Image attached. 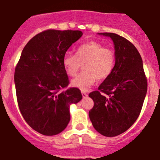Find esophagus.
Returning <instances> with one entry per match:
<instances>
[{"label": "esophagus", "mask_w": 160, "mask_h": 160, "mask_svg": "<svg viewBox=\"0 0 160 160\" xmlns=\"http://www.w3.org/2000/svg\"><path fill=\"white\" fill-rule=\"evenodd\" d=\"M81 94H82V95H83V98L88 97V94H87V93L85 92V91H82Z\"/></svg>", "instance_id": "esophagus-1"}]
</instances>
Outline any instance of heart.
Masks as SVG:
<instances>
[{
    "label": "heart",
    "mask_w": 160,
    "mask_h": 160,
    "mask_svg": "<svg viewBox=\"0 0 160 160\" xmlns=\"http://www.w3.org/2000/svg\"><path fill=\"white\" fill-rule=\"evenodd\" d=\"M115 54L101 43L90 41L79 46L76 55L65 54L62 66L66 73L73 77L83 65V70L71 80V85L81 91H88L96 80L106 79L115 65Z\"/></svg>",
    "instance_id": "1"
}]
</instances>
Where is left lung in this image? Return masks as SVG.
Returning a JSON list of instances; mask_svg holds the SVG:
<instances>
[{
    "instance_id": "1",
    "label": "left lung",
    "mask_w": 160,
    "mask_h": 160,
    "mask_svg": "<svg viewBox=\"0 0 160 160\" xmlns=\"http://www.w3.org/2000/svg\"><path fill=\"white\" fill-rule=\"evenodd\" d=\"M98 33L113 41L116 62L98 90L89 94L94 101L89 117L98 132L115 137L129 129L139 116L148 83L142 57L134 44L113 32Z\"/></svg>"
}]
</instances>
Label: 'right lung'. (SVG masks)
Wrapping results in <instances>:
<instances>
[{"instance_id":"right-lung-1","label":"right lung","mask_w":160,"mask_h":160,"mask_svg":"<svg viewBox=\"0 0 160 160\" xmlns=\"http://www.w3.org/2000/svg\"><path fill=\"white\" fill-rule=\"evenodd\" d=\"M80 30L48 29L26 44L15 71L21 114L34 131L44 135L61 133L70 120L69 105L82 99L80 89L69 88L62 58L82 37Z\"/></svg>"}]
</instances>
